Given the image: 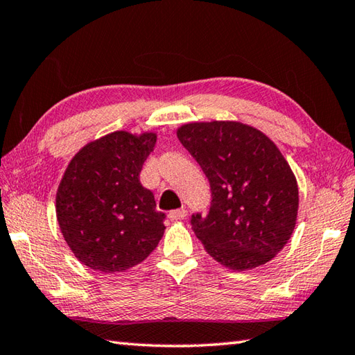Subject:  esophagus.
<instances>
[{
	"label": "esophagus",
	"mask_w": 355,
	"mask_h": 355,
	"mask_svg": "<svg viewBox=\"0 0 355 355\" xmlns=\"http://www.w3.org/2000/svg\"><path fill=\"white\" fill-rule=\"evenodd\" d=\"M187 215V211L184 207H180V209H173L169 212V218L171 220H183Z\"/></svg>",
	"instance_id": "obj_1"
}]
</instances>
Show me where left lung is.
I'll use <instances>...</instances> for the list:
<instances>
[{"mask_svg":"<svg viewBox=\"0 0 355 355\" xmlns=\"http://www.w3.org/2000/svg\"><path fill=\"white\" fill-rule=\"evenodd\" d=\"M177 135L211 186L209 212L191 217L205 251L234 270L272 260L293 235L298 209L282 152L260 130L234 121L191 123Z\"/></svg>","mask_w":355,"mask_h":355,"instance_id":"8db88e82","label":"left lung"}]
</instances>
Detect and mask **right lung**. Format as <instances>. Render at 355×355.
<instances>
[{
	"instance_id": "add662e5",
	"label": "right lung",
	"mask_w": 355,
	"mask_h": 355,
	"mask_svg": "<svg viewBox=\"0 0 355 355\" xmlns=\"http://www.w3.org/2000/svg\"><path fill=\"white\" fill-rule=\"evenodd\" d=\"M155 134L114 132L85 146L67 166L57 193L64 240L83 265L123 272L158 246L166 214L140 182Z\"/></svg>"
}]
</instances>
